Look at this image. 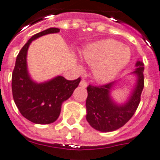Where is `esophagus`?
I'll return each instance as SVG.
<instances>
[{
	"instance_id": "esophagus-1",
	"label": "esophagus",
	"mask_w": 160,
	"mask_h": 160,
	"mask_svg": "<svg viewBox=\"0 0 160 160\" xmlns=\"http://www.w3.org/2000/svg\"><path fill=\"white\" fill-rule=\"evenodd\" d=\"M80 86H81L82 88H85L88 86V83L85 80H81V81L80 82Z\"/></svg>"
}]
</instances>
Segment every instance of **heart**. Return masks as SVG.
I'll use <instances>...</instances> for the list:
<instances>
[{"instance_id":"b5f03b06","label":"heart","mask_w":160,"mask_h":160,"mask_svg":"<svg viewBox=\"0 0 160 160\" xmlns=\"http://www.w3.org/2000/svg\"><path fill=\"white\" fill-rule=\"evenodd\" d=\"M82 55L87 64L92 66L95 79L102 83L112 80L131 60L130 49L113 39L87 46Z\"/></svg>"}]
</instances>
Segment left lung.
<instances>
[{
	"label": "left lung",
	"instance_id": "8db88e82",
	"mask_svg": "<svg viewBox=\"0 0 160 160\" xmlns=\"http://www.w3.org/2000/svg\"><path fill=\"white\" fill-rule=\"evenodd\" d=\"M132 72L136 76V87L128 100L123 104H117L111 98L110 92L116 82L101 86L88 85L86 100V119L93 128L103 132H112L123 127L132 117L140 102L144 87L143 64L137 61Z\"/></svg>",
	"mask_w": 160,
	"mask_h": 160
}]
</instances>
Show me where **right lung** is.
I'll list each match as a JSON object with an SVG mask.
<instances>
[{"label": "right lung", "instance_id": "add662e5", "mask_svg": "<svg viewBox=\"0 0 160 160\" xmlns=\"http://www.w3.org/2000/svg\"><path fill=\"white\" fill-rule=\"evenodd\" d=\"M60 29L50 28L31 37L17 55L12 75L13 100L21 114L38 124L53 123L60 116L61 105L72 95L80 78L68 80L61 76L44 83H37L30 77L27 68V52L30 44L46 34L57 33Z\"/></svg>", "mask_w": 160, "mask_h": 160}]
</instances>
